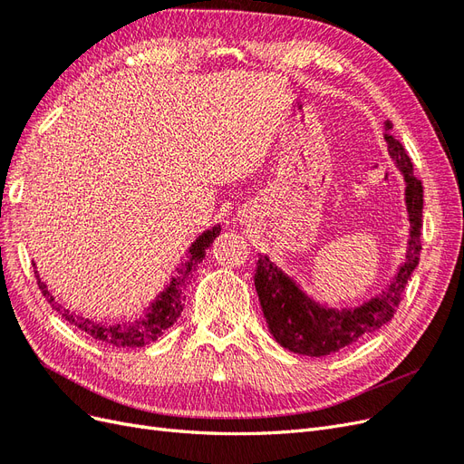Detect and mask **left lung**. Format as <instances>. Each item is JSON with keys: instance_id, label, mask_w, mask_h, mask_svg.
Wrapping results in <instances>:
<instances>
[{"instance_id": "8db88e82", "label": "left lung", "mask_w": 464, "mask_h": 464, "mask_svg": "<svg viewBox=\"0 0 464 464\" xmlns=\"http://www.w3.org/2000/svg\"><path fill=\"white\" fill-rule=\"evenodd\" d=\"M392 125L385 121V141L392 162L404 178V203L409 213L411 234L406 244L404 263L392 276L391 283L377 296L362 302L356 307H329L315 302L288 276L280 266L259 256L256 266V290L263 307V315L275 341L290 353L304 356H329L346 348L366 334L382 329L395 315L401 304L406 283L418 266L422 249V208L424 189L422 181L414 178L412 162L402 145L391 135Z\"/></svg>"}]
</instances>
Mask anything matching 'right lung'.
Masks as SVG:
<instances>
[{"instance_id": "add662e5", "label": "right lung", "mask_w": 464, "mask_h": 464, "mask_svg": "<svg viewBox=\"0 0 464 464\" xmlns=\"http://www.w3.org/2000/svg\"><path fill=\"white\" fill-rule=\"evenodd\" d=\"M220 234V224L213 227L210 230H205L198 240H195L189 249L186 259L181 261V265L176 269L178 275L170 278V285H166V288L159 294L157 300H152V304L147 307L145 317H139L135 321H121V323H102V321H94L89 317H82L72 310H67L62 304L55 302L52 296V292L48 290L46 283H42L38 271H34L36 280H38V288L44 294V298L48 304L58 312L65 321L72 323L73 327L79 331L91 334L92 339L101 341L111 348H139L150 344L159 339V336L170 329L178 317L184 312V288H186V278L189 276L191 271L198 269V265L205 259L207 249L210 244L215 242V237ZM34 265V263H33Z\"/></svg>"}]
</instances>
